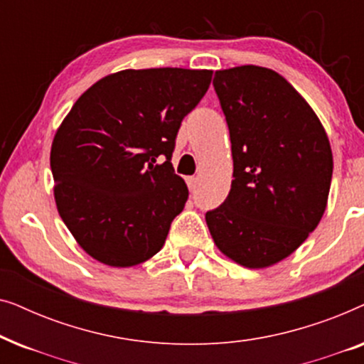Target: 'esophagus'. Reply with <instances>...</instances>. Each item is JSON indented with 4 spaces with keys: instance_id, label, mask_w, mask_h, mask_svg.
Wrapping results in <instances>:
<instances>
[{
    "instance_id": "esophagus-1",
    "label": "esophagus",
    "mask_w": 364,
    "mask_h": 364,
    "mask_svg": "<svg viewBox=\"0 0 364 364\" xmlns=\"http://www.w3.org/2000/svg\"><path fill=\"white\" fill-rule=\"evenodd\" d=\"M197 183H198V177H187V186L191 191H193V188L197 187Z\"/></svg>"
}]
</instances>
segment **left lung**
<instances>
[{
    "instance_id": "obj_1",
    "label": "left lung",
    "mask_w": 364,
    "mask_h": 364,
    "mask_svg": "<svg viewBox=\"0 0 364 364\" xmlns=\"http://www.w3.org/2000/svg\"><path fill=\"white\" fill-rule=\"evenodd\" d=\"M213 87L230 131L233 181L205 213L218 250L238 265L267 268L290 257L326 210L333 154L305 97L273 69L215 71Z\"/></svg>"
}]
</instances>
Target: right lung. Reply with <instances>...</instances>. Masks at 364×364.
<instances>
[{
  "instance_id": "obj_1",
  "label": "right lung",
  "mask_w": 364,
  "mask_h": 364,
  "mask_svg": "<svg viewBox=\"0 0 364 364\" xmlns=\"http://www.w3.org/2000/svg\"><path fill=\"white\" fill-rule=\"evenodd\" d=\"M212 73L124 69L94 82L63 119L49 156L54 200L94 260L127 268L164 247L188 198L171 162L176 136Z\"/></svg>"
}]
</instances>
